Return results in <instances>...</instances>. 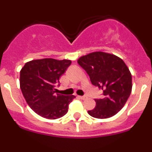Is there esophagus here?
Returning a JSON list of instances; mask_svg holds the SVG:
<instances>
[{
  "label": "esophagus",
  "mask_w": 152,
  "mask_h": 152,
  "mask_svg": "<svg viewBox=\"0 0 152 152\" xmlns=\"http://www.w3.org/2000/svg\"><path fill=\"white\" fill-rule=\"evenodd\" d=\"M79 98L81 100H86L87 99V96H79Z\"/></svg>",
  "instance_id": "1"
}]
</instances>
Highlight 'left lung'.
Segmentation results:
<instances>
[{
  "label": "left lung",
  "mask_w": 152,
  "mask_h": 152,
  "mask_svg": "<svg viewBox=\"0 0 152 152\" xmlns=\"http://www.w3.org/2000/svg\"><path fill=\"white\" fill-rule=\"evenodd\" d=\"M89 75L93 85L103 91L101 99H94L96 107L90 116L107 119L116 115L126 104L132 92V75L124 61L117 56L95 52L77 60Z\"/></svg>",
  "instance_id": "left-lung-1"
}]
</instances>
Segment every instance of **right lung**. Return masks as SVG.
<instances>
[{
	"instance_id": "obj_1",
	"label": "right lung",
	"mask_w": 152,
	"mask_h": 152,
	"mask_svg": "<svg viewBox=\"0 0 152 152\" xmlns=\"http://www.w3.org/2000/svg\"><path fill=\"white\" fill-rule=\"evenodd\" d=\"M72 61L53 58L33 60L20 71V89L28 105L42 117L56 119L68 113L74 95L57 94L56 86Z\"/></svg>"
}]
</instances>
